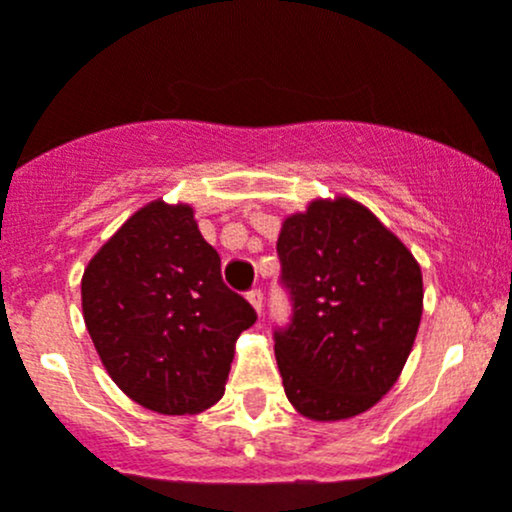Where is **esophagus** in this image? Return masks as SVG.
Returning a JSON list of instances; mask_svg holds the SVG:
<instances>
[{
	"label": "esophagus",
	"mask_w": 512,
	"mask_h": 512,
	"mask_svg": "<svg viewBox=\"0 0 512 512\" xmlns=\"http://www.w3.org/2000/svg\"><path fill=\"white\" fill-rule=\"evenodd\" d=\"M248 304H251L253 309H256V314L261 316V309H264V294H261L259 289H253L251 294H248Z\"/></svg>",
	"instance_id": "1"
}]
</instances>
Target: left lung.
I'll list each match as a JSON object with an SVG mask.
<instances>
[{"label": "left lung", "mask_w": 512, "mask_h": 512, "mask_svg": "<svg viewBox=\"0 0 512 512\" xmlns=\"http://www.w3.org/2000/svg\"><path fill=\"white\" fill-rule=\"evenodd\" d=\"M276 251L294 301L276 332L284 392L314 422L374 407L405 369L422 319V271L367 206L314 198L281 223Z\"/></svg>", "instance_id": "1"}]
</instances>
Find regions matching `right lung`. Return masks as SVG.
<instances>
[{
	"mask_svg": "<svg viewBox=\"0 0 512 512\" xmlns=\"http://www.w3.org/2000/svg\"><path fill=\"white\" fill-rule=\"evenodd\" d=\"M82 316L113 382L158 415L216 405L236 339L256 321L223 284L193 208L163 198L135 211L85 266Z\"/></svg>",
	"mask_w": 512,
	"mask_h": 512,
	"instance_id": "add662e5",
	"label": "right lung"
}]
</instances>
